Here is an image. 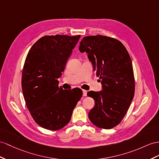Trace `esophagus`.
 <instances>
[{
  "mask_svg": "<svg viewBox=\"0 0 159 159\" xmlns=\"http://www.w3.org/2000/svg\"><path fill=\"white\" fill-rule=\"evenodd\" d=\"M87 91L86 90H83V95L84 97H86L87 96Z\"/></svg>",
  "mask_w": 159,
  "mask_h": 159,
  "instance_id": "34e87169",
  "label": "esophagus"
}]
</instances>
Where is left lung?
<instances>
[{"label":"left lung","mask_w":159,"mask_h":159,"mask_svg":"<svg viewBox=\"0 0 159 159\" xmlns=\"http://www.w3.org/2000/svg\"><path fill=\"white\" fill-rule=\"evenodd\" d=\"M99 77L102 91H89L95 107L89 118L97 127L111 129L118 125L134 96L135 81L132 63L126 48L116 39L103 35L86 36L80 42Z\"/></svg>","instance_id":"8db88e82"}]
</instances>
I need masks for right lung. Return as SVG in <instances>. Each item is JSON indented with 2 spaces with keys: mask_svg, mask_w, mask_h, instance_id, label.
I'll use <instances>...</instances> for the list:
<instances>
[{
  "mask_svg": "<svg viewBox=\"0 0 159 159\" xmlns=\"http://www.w3.org/2000/svg\"><path fill=\"white\" fill-rule=\"evenodd\" d=\"M80 35H46L28 52L21 85L27 109L34 121L49 130L64 128L83 95L80 89L63 90L58 79L62 75Z\"/></svg>",
  "mask_w": 159,
  "mask_h": 159,
  "instance_id": "add662e5",
  "label": "right lung"
}]
</instances>
